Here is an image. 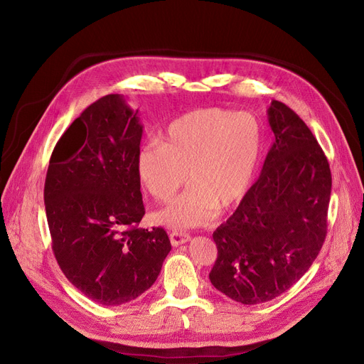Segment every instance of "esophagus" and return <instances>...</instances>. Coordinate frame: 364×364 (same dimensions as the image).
Masks as SVG:
<instances>
[{
	"instance_id": "esophagus-1",
	"label": "esophagus",
	"mask_w": 364,
	"mask_h": 364,
	"mask_svg": "<svg viewBox=\"0 0 364 364\" xmlns=\"http://www.w3.org/2000/svg\"><path fill=\"white\" fill-rule=\"evenodd\" d=\"M169 239H171L172 246H178V245H183V243L188 242L190 240V235L186 233V232L176 230V232H171L169 233Z\"/></svg>"
}]
</instances>
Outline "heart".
<instances>
[{
	"label": "heart",
	"instance_id": "1",
	"mask_svg": "<svg viewBox=\"0 0 364 364\" xmlns=\"http://www.w3.org/2000/svg\"><path fill=\"white\" fill-rule=\"evenodd\" d=\"M261 155L257 122L246 113L195 109L171 121L161 143L137 155L139 177L149 195L169 202L188 178V188L156 215L172 228L205 225L217 209L237 205L250 190Z\"/></svg>",
	"mask_w": 364,
	"mask_h": 364
}]
</instances>
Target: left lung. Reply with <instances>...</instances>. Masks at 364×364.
Masks as SVG:
<instances>
[{
	"label": "left lung",
	"instance_id": "left-lung-1",
	"mask_svg": "<svg viewBox=\"0 0 364 364\" xmlns=\"http://www.w3.org/2000/svg\"><path fill=\"white\" fill-rule=\"evenodd\" d=\"M269 122L276 139L259 178L213 235L218 255L209 280L246 305L272 301L294 286L328 233L332 176L326 155L284 103L272 102Z\"/></svg>",
	"mask_w": 364,
	"mask_h": 364
}]
</instances>
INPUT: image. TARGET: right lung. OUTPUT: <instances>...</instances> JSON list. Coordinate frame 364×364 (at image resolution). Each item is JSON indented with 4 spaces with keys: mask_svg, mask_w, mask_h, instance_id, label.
<instances>
[{
    "mask_svg": "<svg viewBox=\"0 0 364 364\" xmlns=\"http://www.w3.org/2000/svg\"><path fill=\"white\" fill-rule=\"evenodd\" d=\"M122 95L90 105L57 141L44 203L53 252L68 280L102 305H121L156 282L171 242L140 228L143 127Z\"/></svg>",
    "mask_w": 364,
    "mask_h": 364,
    "instance_id": "obj_1",
    "label": "right lung"
}]
</instances>
